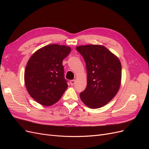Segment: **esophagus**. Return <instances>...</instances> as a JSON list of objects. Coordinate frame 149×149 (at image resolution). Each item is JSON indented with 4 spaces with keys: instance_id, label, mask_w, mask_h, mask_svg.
Masks as SVG:
<instances>
[{
    "instance_id": "esophagus-1",
    "label": "esophagus",
    "mask_w": 149,
    "mask_h": 149,
    "mask_svg": "<svg viewBox=\"0 0 149 149\" xmlns=\"http://www.w3.org/2000/svg\"><path fill=\"white\" fill-rule=\"evenodd\" d=\"M74 83H75V80H71V81H70V84H71V86L74 85Z\"/></svg>"
}]
</instances>
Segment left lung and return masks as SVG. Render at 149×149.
Returning a JSON list of instances; mask_svg holds the SVG:
<instances>
[{
  "label": "left lung",
  "instance_id": "obj_1",
  "mask_svg": "<svg viewBox=\"0 0 149 149\" xmlns=\"http://www.w3.org/2000/svg\"><path fill=\"white\" fill-rule=\"evenodd\" d=\"M76 49L83 57L87 70V86L80 93L81 100L91 109L102 107L120 88L122 68L119 58L99 45L78 46Z\"/></svg>",
  "mask_w": 149,
  "mask_h": 149
}]
</instances>
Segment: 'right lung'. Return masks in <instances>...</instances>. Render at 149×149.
I'll list each match as a JSON object with an SVG mask.
<instances>
[{"label":"right lung","mask_w":149,"mask_h":149,"mask_svg":"<svg viewBox=\"0 0 149 149\" xmlns=\"http://www.w3.org/2000/svg\"><path fill=\"white\" fill-rule=\"evenodd\" d=\"M70 52V47L48 45L35 52L28 61L24 73L26 88L42 105L54 104L67 89L63 60Z\"/></svg>","instance_id":"add662e5"}]
</instances>
